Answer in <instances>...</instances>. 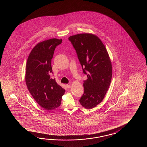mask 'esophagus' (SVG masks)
I'll use <instances>...</instances> for the list:
<instances>
[{
  "instance_id": "34e87169",
  "label": "esophagus",
  "mask_w": 147,
  "mask_h": 147,
  "mask_svg": "<svg viewBox=\"0 0 147 147\" xmlns=\"http://www.w3.org/2000/svg\"><path fill=\"white\" fill-rule=\"evenodd\" d=\"M66 87H67L68 89H69V88H70V87H71V86L70 84H66Z\"/></svg>"
}]
</instances>
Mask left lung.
Masks as SVG:
<instances>
[{
	"label": "left lung",
	"instance_id": "8db88e82",
	"mask_svg": "<svg viewBox=\"0 0 147 147\" xmlns=\"http://www.w3.org/2000/svg\"><path fill=\"white\" fill-rule=\"evenodd\" d=\"M88 79L84 81V94L79 102L89 109L102 101L109 87L113 70L106 47L97 36L91 34L69 37Z\"/></svg>",
	"mask_w": 147,
	"mask_h": 147
}]
</instances>
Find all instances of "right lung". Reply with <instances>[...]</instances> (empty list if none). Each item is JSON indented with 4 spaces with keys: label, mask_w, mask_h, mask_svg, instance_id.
Segmentation results:
<instances>
[{
    "label": "right lung",
    "mask_w": 147,
    "mask_h": 147,
    "mask_svg": "<svg viewBox=\"0 0 147 147\" xmlns=\"http://www.w3.org/2000/svg\"><path fill=\"white\" fill-rule=\"evenodd\" d=\"M62 39H50L39 42L31 50L26 65L25 80L34 100L47 110L60 106L65 90L50 78L53 73L51 59L56 47Z\"/></svg>",
    "instance_id": "1"
}]
</instances>
